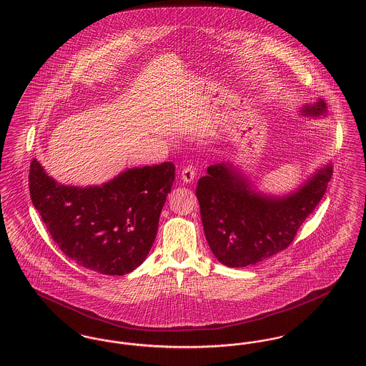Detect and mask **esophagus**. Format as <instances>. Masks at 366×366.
I'll use <instances>...</instances> for the list:
<instances>
[{
    "label": "esophagus",
    "instance_id": "1",
    "mask_svg": "<svg viewBox=\"0 0 366 366\" xmlns=\"http://www.w3.org/2000/svg\"><path fill=\"white\" fill-rule=\"evenodd\" d=\"M194 177H196V173H194V169H193L192 166H187V167L182 170V173H181L182 182H187V184L192 182V181L194 179Z\"/></svg>",
    "mask_w": 366,
    "mask_h": 366
}]
</instances>
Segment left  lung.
Returning a JSON list of instances; mask_svg holds the SVG:
<instances>
[{
	"mask_svg": "<svg viewBox=\"0 0 366 366\" xmlns=\"http://www.w3.org/2000/svg\"><path fill=\"white\" fill-rule=\"evenodd\" d=\"M325 114L327 104L321 99L302 108L305 117ZM331 178L328 163L295 191L269 196L257 191L233 164L209 166L207 175L197 182L196 196L212 254L225 266L245 267L285 249L325 194Z\"/></svg>",
	"mask_w": 366,
	"mask_h": 366,
	"instance_id": "left-lung-1",
	"label": "left lung"
}]
</instances>
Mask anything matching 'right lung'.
<instances>
[{
    "mask_svg": "<svg viewBox=\"0 0 366 366\" xmlns=\"http://www.w3.org/2000/svg\"><path fill=\"white\" fill-rule=\"evenodd\" d=\"M174 178V164L164 162L127 169L103 185L69 187L34 159L29 187L35 209L69 258L102 274L123 276L149 254Z\"/></svg>",
    "mask_w": 366,
    "mask_h": 366,
    "instance_id": "obj_1",
    "label": "right lung"
}]
</instances>
